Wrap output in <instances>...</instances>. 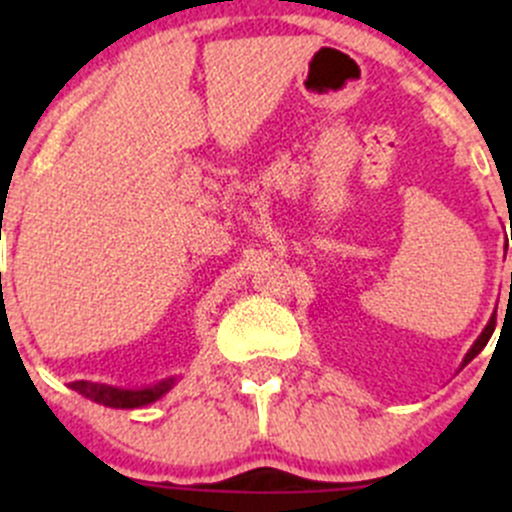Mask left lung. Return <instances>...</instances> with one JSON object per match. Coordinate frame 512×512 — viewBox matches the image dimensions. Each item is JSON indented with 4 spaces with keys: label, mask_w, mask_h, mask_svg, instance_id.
<instances>
[{
    "label": "left lung",
    "mask_w": 512,
    "mask_h": 512,
    "mask_svg": "<svg viewBox=\"0 0 512 512\" xmlns=\"http://www.w3.org/2000/svg\"><path fill=\"white\" fill-rule=\"evenodd\" d=\"M493 329H495V317L490 319L488 324H485V329H483V332H480V337L476 339V344H473V347L468 349L466 359H463V366H466L468 361H473V359H476V356H478L480 352H483V347H485V344H488V339L493 337Z\"/></svg>",
    "instance_id": "8db88e82"
}]
</instances>
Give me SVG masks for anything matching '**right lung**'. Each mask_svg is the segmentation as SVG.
Here are the masks:
<instances>
[{"mask_svg": "<svg viewBox=\"0 0 512 512\" xmlns=\"http://www.w3.org/2000/svg\"><path fill=\"white\" fill-rule=\"evenodd\" d=\"M175 384V376L158 381V384L146 386V389H118V386L96 384V381H71V389L79 391L86 399L96 401V404L111 406V409H138V406H148L158 401L160 396L168 394Z\"/></svg>", "mask_w": 512, "mask_h": 512, "instance_id": "1", "label": "right lung"}]
</instances>
